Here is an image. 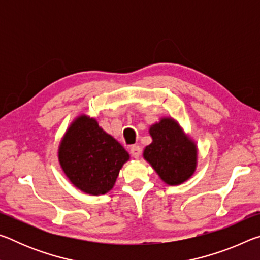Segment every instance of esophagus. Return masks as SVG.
Returning a JSON list of instances; mask_svg holds the SVG:
<instances>
[{"label": "esophagus", "instance_id": "esophagus-1", "mask_svg": "<svg viewBox=\"0 0 260 260\" xmlns=\"http://www.w3.org/2000/svg\"><path fill=\"white\" fill-rule=\"evenodd\" d=\"M129 151L132 153V156H133L134 158H139L141 155V148L139 146H132Z\"/></svg>", "mask_w": 260, "mask_h": 260}]
</instances>
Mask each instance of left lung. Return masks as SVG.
<instances>
[{
	"mask_svg": "<svg viewBox=\"0 0 260 260\" xmlns=\"http://www.w3.org/2000/svg\"><path fill=\"white\" fill-rule=\"evenodd\" d=\"M149 132L152 143L144 149L143 157L162 181L175 186L190 178L196 167V146L184 136L177 122L164 118Z\"/></svg>",
	"mask_w": 260,
	"mask_h": 260,
	"instance_id": "obj_1",
	"label": "left lung"
}]
</instances>
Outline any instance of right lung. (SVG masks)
Here are the masks:
<instances>
[{
	"mask_svg": "<svg viewBox=\"0 0 260 260\" xmlns=\"http://www.w3.org/2000/svg\"><path fill=\"white\" fill-rule=\"evenodd\" d=\"M63 171L74 186L90 195L112 189L129 155L93 118L81 116L70 126L58 151Z\"/></svg>",
	"mask_w": 260,
	"mask_h": 260,
	"instance_id": "right-lung-1",
	"label": "right lung"
}]
</instances>
